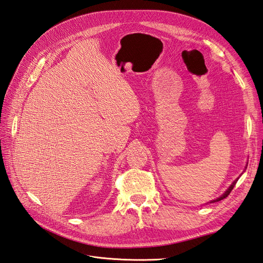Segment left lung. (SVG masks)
Masks as SVG:
<instances>
[{
	"label": "left lung",
	"mask_w": 263,
	"mask_h": 263,
	"mask_svg": "<svg viewBox=\"0 0 263 263\" xmlns=\"http://www.w3.org/2000/svg\"><path fill=\"white\" fill-rule=\"evenodd\" d=\"M236 183H237V180H236V181H235V182L233 183V184H232V185H230V186H229V189H228V190L226 191V192H225L224 194H222V195H221L220 197H218V198H217V200H216V201H220V200H222V198H225V197H227V196H228V195L230 194V192H232V190L234 189V186L236 185ZM216 201H213V202H216Z\"/></svg>",
	"instance_id": "1"
}]
</instances>
